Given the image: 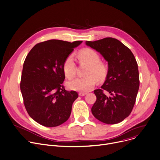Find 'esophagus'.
Wrapping results in <instances>:
<instances>
[{"label": "esophagus", "mask_w": 160, "mask_h": 160, "mask_svg": "<svg viewBox=\"0 0 160 160\" xmlns=\"http://www.w3.org/2000/svg\"><path fill=\"white\" fill-rule=\"evenodd\" d=\"M87 94V92H80L78 93V95L80 96V97H83V96L86 95Z\"/></svg>", "instance_id": "34e87169"}]
</instances>
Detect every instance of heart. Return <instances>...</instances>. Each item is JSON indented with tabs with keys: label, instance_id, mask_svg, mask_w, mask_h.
I'll list each match as a JSON object with an SVG mask.
<instances>
[{
	"label": "heart",
	"instance_id": "1",
	"mask_svg": "<svg viewBox=\"0 0 160 160\" xmlns=\"http://www.w3.org/2000/svg\"><path fill=\"white\" fill-rule=\"evenodd\" d=\"M78 58L80 63L89 65L86 72L87 77H78L67 82V87L73 91L87 92L91 90L99 82H103L108 77V68L104 63L100 62L98 53L93 49L86 48L78 53ZM77 66L74 57L69 55L63 63V71L66 78L71 79L76 74Z\"/></svg>",
	"mask_w": 160,
	"mask_h": 160
}]
</instances>
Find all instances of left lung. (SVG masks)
Segmentation results:
<instances>
[{"mask_svg":"<svg viewBox=\"0 0 160 160\" xmlns=\"http://www.w3.org/2000/svg\"><path fill=\"white\" fill-rule=\"evenodd\" d=\"M86 44L99 52L108 62L104 83L100 89L94 91L97 100L91 112L103 123H120L131 114L139 89V72L135 57L128 48L111 37L86 41ZM103 90L110 94L109 97Z\"/></svg>","mask_w":160,"mask_h":160,"instance_id":"left-lung-1","label":"left lung"}]
</instances>
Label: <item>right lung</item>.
<instances>
[{"mask_svg":"<svg viewBox=\"0 0 160 160\" xmlns=\"http://www.w3.org/2000/svg\"><path fill=\"white\" fill-rule=\"evenodd\" d=\"M82 41L49 40L36 44L23 65L20 91L32 119L45 127L58 126L69 118L78 93L66 91L63 63Z\"/></svg>","mask_w":160,"mask_h":160,"instance_id":"right-lung-1","label":"right lung"}]
</instances>
